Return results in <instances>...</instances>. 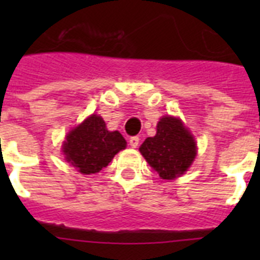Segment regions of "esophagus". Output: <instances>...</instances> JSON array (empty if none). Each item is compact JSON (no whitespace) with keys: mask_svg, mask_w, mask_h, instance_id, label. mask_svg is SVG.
Here are the masks:
<instances>
[{"mask_svg":"<svg viewBox=\"0 0 260 260\" xmlns=\"http://www.w3.org/2000/svg\"><path fill=\"white\" fill-rule=\"evenodd\" d=\"M128 143H130V146H132L133 148H137L138 144H139V137H132L130 138V141H128Z\"/></svg>","mask_w":260,"mask_h":260,"instance_id":"34e87169","label":"esophagus"}]
</instances>
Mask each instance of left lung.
<instances>
[{
	"label": "left lung",
	"instance_id": "left-lung-1",
	"mask_svg": "<svg viewBox=\"0 0 260 260\" xmlns=\"http://www.w3.org/2000/svg\"><path fill=\"white\" fill-rule=\"evenodd\" d=\"M139 151L162 180H174L194 161L197 142L180 118L164 116L157 122L155 137L147 138Z\"/></svg>",
	"mask_w": 260,
	"mask_h": 260
}]
</instances>
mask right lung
<instances>
[{"label":"right lung","instance_id":"add662e5","mask_svg":"<svg viewBox=\"0 0 260 260\" xmlns=\"http://www.w3.org/2000/svg\"><path fill=\"white\" fill-rule=\"evenodd\" d=\"M125 148L126 141L121 133L109 132L98 114L87 117L69 132L62 144L65 160L82 174L98 173Z\"/></svg>","mask_w":260,"mask_h":260}]
</instances>
